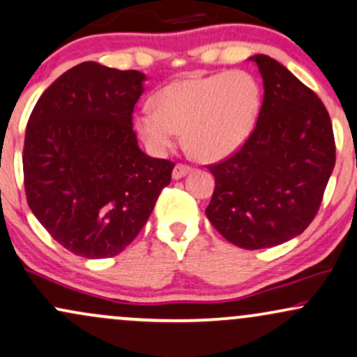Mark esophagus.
I'll return each instance as SVG.
<instances>
[{"mask_svg": "<svg viewBox=\"0 0 357 357\" xmlns=\"http://www.w3.org/2000/svg\"><path fill=\"white\" fill-rule=\"evenodd\" d=\"M188 173H191V166L181 165V162H179V165L174 166V169H173V178H174V179H181V178H184V176H186Z\"/></svg>", "mask_w": 357, "mask_h": 357, "instance_id": "esophagus-1", "label": "esophagus"}]
</instances>
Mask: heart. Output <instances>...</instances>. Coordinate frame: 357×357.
<instances>
[{"label": "heart", "mask_w": 357, "mask_h": 357, "mask_svg": "<svg viewBox=\"0 0 357 357\" xmlns=\"http://www.w3.org/2000/svg\"><path fill=\"white\" fill-rule=\"evenodd\" d=\"M154 107H142L134 124L154 153H165L181 130L195 158L218 161L241 147L252 134L261 105L252 73L230 70L176 80L159 90Z\"/></svg>", "instance_id": "1"}]
</instances>
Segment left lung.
Returning a JSON list of instances; mask_svg holds the SVG:
<instances>
[{
    "label": "left lung",
    "mask_w": 357,
    "mask_h": 357,
    "mask_svg": "<svg viewBox=\"0 0 357 357\" xmlns=\"http://www.w3.org/2000/svg\"><path fill=\"white\" fill-rule=\"evenodd\" d=\"M264 79L257 126L230 158L208 166L213 227L240 248L296 238L312 223L335 165L333 122L322 100L282 63L253 55Z\"/></svg>",
    "instance_id": "8db88e82"
}]
</instances>
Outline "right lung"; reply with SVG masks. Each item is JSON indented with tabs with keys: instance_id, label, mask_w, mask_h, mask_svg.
Listing matches in <instances>:
<instances>
[{
	"instance_id": "1",
	"label": "right lung",
	"mask_w": 357,
	"mask_h": 357,
	"mask_svg": "<svg viewBox=\"0 0 357 357\" xmlns=\"http://www.w3.org/2000/svg\"><path fill=\"white\" fill-rule=\"evenodd\" d=\"M144 73L84 61L42 93L26 124L23 181L43 228L85 258L121 253L139 235L174 162L137 146Z\"/></svg>"
}]
</instances>
